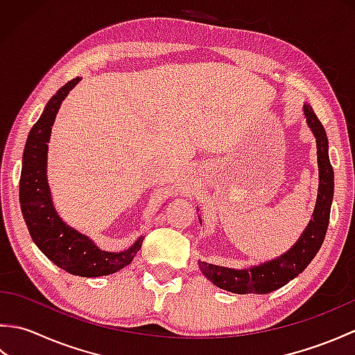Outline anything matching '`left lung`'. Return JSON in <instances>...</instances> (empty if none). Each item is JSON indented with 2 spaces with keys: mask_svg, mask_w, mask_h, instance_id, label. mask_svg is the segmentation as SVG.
<instances>
[{
  "mask_svg": "<svg viewBox=\"0 0 355 355\" xmlns=\"http://www.w3.org/2000/svg\"><path fill=\"white\" fill-rule=\"evenodd\" d=\"M304 114L306 117L308 126L311 128L314 134L315 143H318L319 193L313 212V220H310V224L306 225L297 243L288 252L273 261H267L259 263V266L243 270L214 266V263L198 261L202 275L223 290L238 294H267L281 288L299 273H302L323 244L328 230L331 202H333L334 195V171L328 157V139L325 128H323L320 120L314 114L313 108L308 103L304 105Z\"/></svg>",
  "mask_w": 355,
  "mask_h": 355,
  "instance_id": "8db88e82",
  "label": "left lung"
}]
</instances>
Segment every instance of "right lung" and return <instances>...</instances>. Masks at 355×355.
<instances>
[{"label": "right lung", "instance_id": "1", "mask_svg": "<svg viewBox=\"0 0 355 355\" xmlns=\"http://www.w3.org/2000/svg\"><path fill=\"white\" fill-rule=\"evenodd\" d=\"M80 79H71L45 105L41 117L28 132L19 178V202L30 236L37 248L70 275L108 276L130 266L140 250L143 236L123 252H105L88 236L67 225L58 215L47 183V150L51 126L62 101Z\"/></svg>", "mask_w": 355, "mask_h": 355}]
</instances>
